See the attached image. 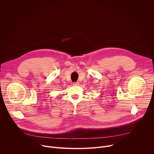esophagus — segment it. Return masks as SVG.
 Listing matches in <instances>:
<instances>
[{
  "label": "esophagus",
  "instance_id": "1",
  "mask_svg": "<svg viewBox=\"0 0 154 154\" xmlns=\"http://www.w3.org/2000/svg\"><path fill=\"white\" fill-rule=\"evenodd\" d=\"M73 85H75V86H77V85H79V82H74V83H73Z\"/></svg>",
  "mask_w": 154,
  "mask_h": 154
}]
</instances>
